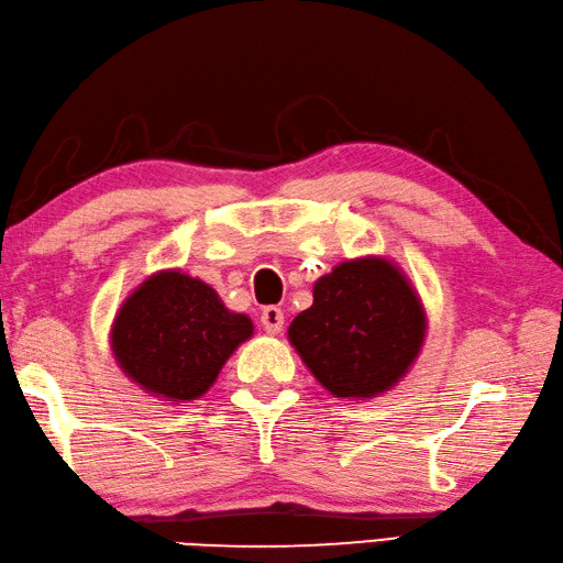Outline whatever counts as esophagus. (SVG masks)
Listing matches in <instances>:
<instances>
[{"label": "esophagus", "instance_id": "obj_1", "mask_svg": "<svg viewBox=\"0 0 563 563\" xmlns=\"http://www.w3.org/2000/svg\"><path fill=\"white\" fill-rule=\"evenodd\" d=\"M260 320H262V328H265L269 335H277V332H282L284 328V311L277 306H267L262 308Z\"/></svg>", "mask_w": 563, "mask_h": 563}]
</instances>
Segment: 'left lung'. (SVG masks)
<instances>
[{
	"label": "left lung",
	"instance_id": "1",
	"mask_svg": "<svg viewBox=\"0 0 563 563\" xmlns=\"http://www.w3.org/2000/svg\"><path fill=\"white\" fill-rule=\"evenodd\" d=\"M289 340L332 396L362 400L406 376L426 340V311L391 262L350 260L316 282Z\"/></svg>",
	"mask_w": 563,
	"mask_h": 563
}]
</instances>
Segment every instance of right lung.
Masks as SVG:
<instances>
[{"instance_id":"obj_1","label":"right lung","mask_w":563,"mask_h":563,"mask_svg":"<svg viewBox=\"0 0 563 563\" xmlns=\"http://www.w3.org/2000/svg\"><path fill=\"white\" fill-rule=\"evenodd\" d=\"M250 335L247 316L228 311L209 284L172 269L145 279L121 306L111 350L147 394L185 404L209 391Z\"/></svg>"}]
</instances>
